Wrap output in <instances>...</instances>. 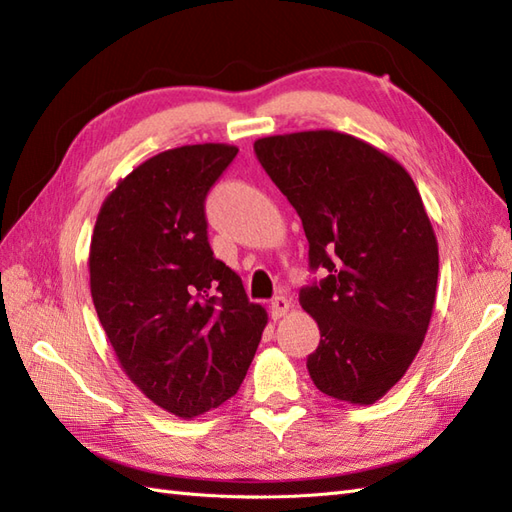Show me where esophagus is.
I'll list each match as a JSON object with an SVG mask.
<instances>
[{
    "mask_svg": "<svg viewBox=\"0 0 512 512\" xmlns=\"http://www.w3.org/2000/svg\"><path fill=\"white\" fill-rule=\"evenodd\" d=\"M290 310V301L286 297H275L273 301H270V317H273L275 321L284 317V314H288Z\"/></svg>",
    "mask_w": 512,
    "mask_h": 512,
    "instance_id": "1",
    "label": "esophagus"
}]
</instances>
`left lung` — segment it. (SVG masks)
<instances>
[{"label": "left lung", "instance_id": "1", "mask_svg": "<svg viewBox=\"0 0 512 512\" xmlns=\"http://www.w3.org/2000/svg\"><path fill=\"white\" fill-rule=\"evenodd\" d=\"M255 154L301 217L310 268L328 270L299 295L321 330L310 378L325 396L374 405L405 376L436 306L438 239L416 182L332 129L259 138Z\"/></svg>", "mask_w": 512, "mask_h": 512}]
</instances>
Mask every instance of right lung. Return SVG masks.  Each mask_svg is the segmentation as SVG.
<instances>
[{
	"label": "right lung",
	"instance_id": "1",
	"mask_svg": "<svg viewBox=\"0 0 512 512\" xmlns=\"http://www.w3.org/2000/svg\"><path fill=\"white\" fill-rule=\"evenodd\" d=\"M235 156L224 143L156 154L118 180L92 233V301L118 365L184 420L237 394L268 323L206 237L204 198Z\"/></svg>",
	"mask_w": 512,
	"mask_h": 512
}]
</instances>
